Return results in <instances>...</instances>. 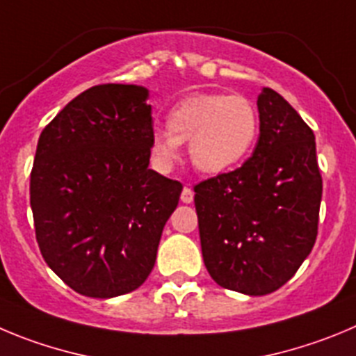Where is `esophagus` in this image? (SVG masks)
Instances as JSON below:
<instances>
[{"instance_id": "esophagus-1", "label": "esophagus", "mask_w": 356, "mask_h": 356, "mask_svg": "<svg viewBox=\"0 0 356 356\" xmlns=\"http://www.w3.org/2000/svg\"><path fill=\"white\" fill-rule=\"evenodd\" d=\"M180 200H181V203H185V204H188V203H192V201H194V192H192L191 187H184Z\"/></svg>"}]
</instances>
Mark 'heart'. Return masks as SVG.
Listing matches in <instances>:
<instances>
[{"mask_svg": "<svg viewBox=\"0 0 356 356\" xmlns=\"http://www.w3.org/2000/svg\"><path fill=\"white\" fill-rule=\"evenodd\" d=\"M259 132V116L243 95H194L176 104L168 114V129H155L149 153L161 171L180 159V145L188 141V155L197 171L220 175L245 159Z\"/></svg>", "mask_w": 356, "mask_h": 356, "instance_id": "1", "label": "heart"}]
</instances>
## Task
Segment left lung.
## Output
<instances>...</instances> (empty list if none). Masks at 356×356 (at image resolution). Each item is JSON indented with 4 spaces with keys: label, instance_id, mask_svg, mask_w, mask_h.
<instances>
[{
    "label": "left lung",
    "instance_id": "1",
    "mask_svg": "<svg viewBox=\"0 0 356 356\" xmlns=\"http://www.w3.org/2000/svg\"><path fill=\"white\" fill-rule=\"evenodd\" d=\"M257 111L249 161L194 187L208 273L250 296L284 286L311 254L323 194L311 127L272 88H263Z\"/></svg>",
    "mask_w": 356,
    "mask_h": 356
}]
</instances>
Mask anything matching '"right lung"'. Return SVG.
Listing matches in <instances>:
<instances>
[{"label": "right lung", "instance_id": "1", "mask_svg": "<svg viewBox=\"0 0 356 356\" xmlns=\"http://www.w3.org/2000/svg\"><path fill=\"white\" fill-rule=\"evenodd\" d=\"M148 90L99 84L42 130L29 203L49 268L74 291L113 298L148 279L181 184L148 168Z\"/></svg>", "mask_w": 356, "mask_h": 356}]
</instances>
